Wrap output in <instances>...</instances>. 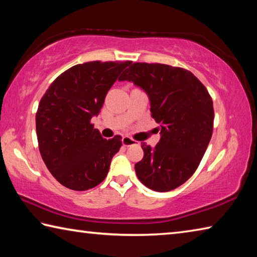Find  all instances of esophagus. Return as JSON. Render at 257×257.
I'll use <instances>...</instances> for the list:
<instances>
[{"label":"esophagus","mask_w":257,"mask_h":257,"mask_svg":"<svg viewBox=\"0 0 257 257\" xmlns=\"http://www.w3.org/2000/svg\"><path fill=\"white\" fill-rule=\"evenodd\" d=\"M122 144H123V146H127V147H128V146L136 145V144H137V142L135 141V139H133V138L124 136V137L122 138Z\"/></svg>","instance_id":"1"}]
</instances>
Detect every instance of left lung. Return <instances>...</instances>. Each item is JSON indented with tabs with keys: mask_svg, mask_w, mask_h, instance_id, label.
Listing matches in <instances>:
<instances>
[{
	"mask_svg": "<svg viewBox=\"0 0 257 257\" xmlns=\"http://www.w3.org/2000/svg\"><path fill=\"white\" fill-rule=\"evenodd\" d=\"M119 80L149 94L151 115L161 124L155 147L142 143L138 179L161 193L181 186L197 170L212 137L214 108L206 87L187 69L161 63L135 62Z\"/></svg>",
	"mask_w": 257,
	"mask_h": 257,
	"instance_id": "1",
	"label": "left lung"
}]
</instances>
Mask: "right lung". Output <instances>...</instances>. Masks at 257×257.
Segmentation results:
<instances>
[{"instance_id":"1","label":"right lung","mask_w":257,"mask_h":257,"mask_svg":"<svg viewBox=\"0 0 257 257\" xmlns=\"http://www.w3.org/2000/svg\"><path fill=\"white\" fill-rule=\"evenodd\" d=\"M132 61H92L61 73L43 95L36 113L42 159L61 185L88 190L105 179L122 141L101 136L92 118L103 106L108 89Z\"/></svg>"}]
</instances>
